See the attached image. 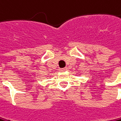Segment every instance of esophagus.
I'll list each match as a JSON object with an SVG mask.
<instances>
[{
	"mask_svg": "<svg viewBox=\"0 0 121 121\" xmlns=\"http://www.w3.org/2000/svg\"><path fill=\"white\" fill-rule=\"evenodd\" d=\"M66 70H67V68H63V69H59L60 71H66Z\"/></svg>",
	"mask_w": 121,
	"mask_h": 121,
	"instance_id": "34e87169",
	"label": "esophagus"
}]
</instances>
